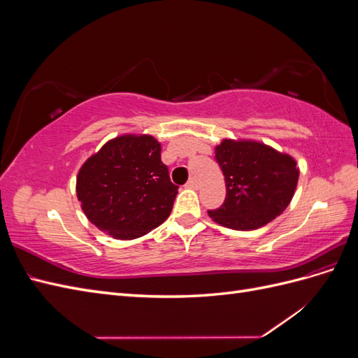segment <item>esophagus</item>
Returning <instances> with one entry per match:
<instances>
[{
	"label": "esophagus",
	"mask_w": 358,
	"mask_h": 358,
	"mask_svg": "<svg viewBox=\"0 0 358 358\" xmlns=\"http://www.w3.org/2000/svg\"><path fill=\"white\" fill-rule=\"evenodd\" d=\"M185 187H187V188H191V189H196V188H199V182H197L196 178H191V179L187 182Z\"/></svg>",
	"instance_id": "obj_1"
}]
</instances>
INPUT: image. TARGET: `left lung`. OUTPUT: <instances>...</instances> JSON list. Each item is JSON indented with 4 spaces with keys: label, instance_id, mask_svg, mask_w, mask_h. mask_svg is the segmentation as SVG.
Returning a JSON list of instances; mask_svg holds the SVG:
<instances>
[{
    "label": "left lung",
    "instance_id": "1",
    "mask_svg": "<svg viewBox=\"0 0 358 358\" xmlns=\"http://www.w3.org/2000/svg\"><path fill=\"white\" fill-rule=\"evenodd\" d=\"M215 159L225 179L227 196L209 216L227 229L249 231L273 221L294 196L299 182L296 159L255 140L224 138Z\"/></svg>",
    "mask_w": 358,
    "mask_h": 358
}]
</instances>
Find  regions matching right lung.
<instances>
[{"label": "right lung", "instance_id": "obj_1", "mask_svg": "<svg viewBox=\"0 0 358 358\" xmlns=\"http://www.w3.org/2000/svg\"><path fill=\"white\" fill-rule=\"evenodd\" d=\"M161 143L149 134H124L83 162L76 192L83 213L115 239L131 241L164 222L178 196Z\"/></svg>", "mask_w": 358, "mask_h": 358}]
</instances>
